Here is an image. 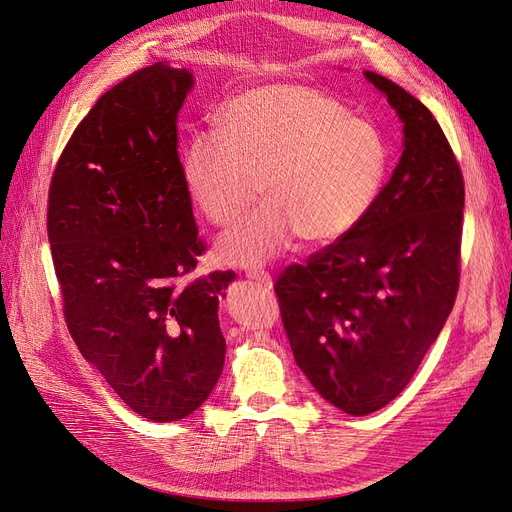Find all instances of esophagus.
<instances>
[{
  "label": "esophagus",
  "instance_id": "1",
  "mask_svg": "<svg viewBox=\"0 0 512 512\" xmlns=\"http://www.w3.org/2000/svg\"><path fill=\"white\" fill-rule=\"evenodd\" d=\"M247 277H250L252 282H256V284H262V286H269V288H271V284H273L271 275H269L267 271H250V273H247Z\"/></svg>",
  "mask_w": 512,
  "mask_h": 512
}]
</instances>
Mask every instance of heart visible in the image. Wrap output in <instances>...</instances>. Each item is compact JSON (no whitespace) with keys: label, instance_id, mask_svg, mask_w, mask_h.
I'll use <instances>...</instances> for the list:
<instances>
[{"label":"heart","instance_id":"1","mask_svg":"<svg viewBox=\"0 0 512 512\" xmlns=\"http://www.w3.org/2000/svg\"><path fill=\"white\" fill-rule=\"evenodd\" d=\"M222 126L194 132L179 151V177L194 209L226 226L267 203L215 243L222 265L256 269L301 237L329 245L374 209L391 173V145L374 121L350 115L324 91L269 83L232 98Z\"/></svg>","mask_w":512,"mask_h":512}]
</instances>
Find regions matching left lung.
Returning a JSON list of instances; mask_svg holds the SVG:
<instances>
[{
	"label": "left lung",
	"instance_id": "obj_1",
	"mask_svg": "<svg viewBox=\"0 0 512 512\" xmlns=\"http://www.w3.org/2000/svg\"><path fill=\"white\" fill-rule=\"evenodd\" d=\"M365 79L404 123V153L367 218L273 286L294 361L352 416L393 401L438 339L459 290L466 200L429 108L376 72Z\"/></svg>",
	"mask_w": 512,
	"mask_h": 512
}]
</instances>
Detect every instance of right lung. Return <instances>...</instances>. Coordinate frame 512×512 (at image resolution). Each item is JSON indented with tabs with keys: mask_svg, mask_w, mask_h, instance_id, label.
<instances>
[{
	"mask_svg": "<svg viewBox=\"0 0 512 512\" xmlns=\"http://www.w3.org/2000/svg\"><path fill=\"white\" fill-rule=\"evenodd\" d=\"M194 85L153 64L94 104L55 166L46 230L68 331L136 414L179 421L205 404L226 342L232 271L183 284L205 243L179 177L177 113Z\"/></svg>",
	"mask_w": 512,
	"mask_h": 512,
	"instance_id": "obj_1",
	"label": "right lung"
}]
</instances>
